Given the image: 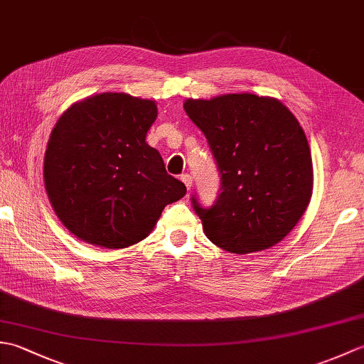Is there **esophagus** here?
<instances>
[{
	"label": "esophagus",
	"mask_w": 364,
	"mask_h": 364,
	"mask_svg": "<svg viewBox=\"0 0 364 364\" xmlns=\"http://www.w3.org/2000/svg\"><path fill=\"white\" fill-rule=\"evenodd\" d=\"M181 181L184 183V186L188 188V191H191V188H192V176L189 173H184V175H181Z\"/></svg>",
	"instance_id": "34e87169"
}]
</instances>
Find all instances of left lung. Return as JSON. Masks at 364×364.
Segmentation results:
<instances>
[{"instance_id": "left-lung-1", "label": "left lung", "mask_w": 364, "mask_h": 364, "mask_svg": "<svg viewBox=\"0 0 364 364\" xmlns=\"http://www.w3.org/2000/svg\"><path fill=\"white\" fill-rule=\"evenodd\" d=\"M220 172V194L205 210L192 197L206 237L230 253L266 250L291 233L313 194L304 128L280 100L255 94L188 98Z\"/></svg>"}]
</instances>
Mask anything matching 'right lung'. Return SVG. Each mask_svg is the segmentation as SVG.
<instances>
[{
	"label": "right lung",
	"instance_id": "right-lung-1",
	"mask_svg": "<svg viewBox=\"0 0 364 364\" xmlns=\"http://www.w3.org/2000/svg\"><path fill=\"white\" fill-rule=\"evenodd\" d=\"M153 100L105 92L73 103L54 125L43 159L50 203L81 241L115 250L149 236L186 186L166 172L145 137Z\"/></svg>",
	"mask_w": 364,
	"mask_h": 364
}]
</instances>
